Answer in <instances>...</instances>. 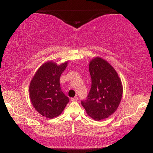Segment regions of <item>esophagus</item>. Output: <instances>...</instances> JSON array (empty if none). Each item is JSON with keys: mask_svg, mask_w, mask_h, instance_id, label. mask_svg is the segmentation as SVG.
I'll list each match as a JSON object with an SVG mask.
<instances>
[{"mask_svg": "<svg viewBox=\"0 0 153 153\" xmlns=\"http://www.w3.org/2000/svg\"><path fill=\"white\" fill-rule=\"evenodd\" d=\"M77 100H78V97H77L76 96H75L74 97L71 98V101H72V102H76V101H77Z\"/></svg>", "mask_w": 153, "mask_h": 153, "instance_id": "obj_1", "label": "esophagus"}]
</instances>
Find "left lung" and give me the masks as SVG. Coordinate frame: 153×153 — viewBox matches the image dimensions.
Here are the masks:
<instances>
[{
  "instance_id": "left-lung-1",
  "label": "left lung",
  "mask_w": 153,
  "mask_h": 153,
  "mask_svg": "<svg viewBox=\"0 0 153 153\" xmlns=\"http://www.w3.org/2000/svg\"><path fill=\"white\" fill-rule=\"evenodd\" d=\"M91 88L81 104L87 114L96 120L107 118L118 108L123 85L115 69L105 60L97 57L90 62Z\"/></svg>"
}]
</instances>
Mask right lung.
<instances>
[{"label":"right lung","instance_id":"add662e5","mask_svg":"<svg viewBox=\"0 0 153 153\" xmlns=\"http://www.w3.org/2000/svg\"><path fill=\"white\" fill-rule=\"evenodd\" d=\"M67 65L68 62L60 65L52 61L45 62L30 81V101L35 110L46 118L59 116L69 102V98L62 93L60 84V75Z\"/></svg>","mask_w":153,"mask_h":153}]
</instances>
